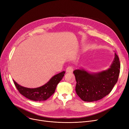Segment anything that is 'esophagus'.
<instances>
[{
  "mask_svg": "<svg viewBox=\"0 0 129 129\" xmlns=\"http://www.w3.org/2000/svg\"><path fill=\"white\" fill-rule=\"evenodd\" d=\"M74 69L72 66H69L67 67L66 69V72L67 73H72L73 72Z\"/></svg>",
  "mask_w": 129,
  "mask_h": 129,
  "instance_id": "obj_1",
  "label": "esophagus"
}]
</instances>
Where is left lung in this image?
<instances>
[{
  "mask_svg": "<svg viewBox=\"0 0 129 129\" xmlns=\"http://www.w3.org/2000/svg\"><path fill=\"white\" fill-rule=\"evenodd\" d=\"M120 70V63L115 53L110 67L97 73H90L83 69L74 71L76 85L75 90L80 99L87 102L99 100L108 95L117 83Z\"/></svg>",
  "mask_w": 129,
  "mask_h": 129,
  "instance_id": "obj_1",
  "label": "left lung"
}]
</instances>
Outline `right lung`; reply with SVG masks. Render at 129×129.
<instances>
[{
	"label": "right lung",
	"instance_id": "right-lung-1",
	"mask_svg": "<svg viewBox=\"0 0 129 129\" xmlns=\"http://www.w3.org/2000/svg\"><path fill=\"white\" fill-rule=\"evenodd\" d=\"M65 73V72L63 71L56 74L47 83L35 88L23 87L17 84L14 80L13 81L18 90L23 96L31 100L41 101L47 100L54 93L57 84L62 79Z\"/></svg>",
	"mask_w": 129,
	"mask_h": 129
}]
</instances>
